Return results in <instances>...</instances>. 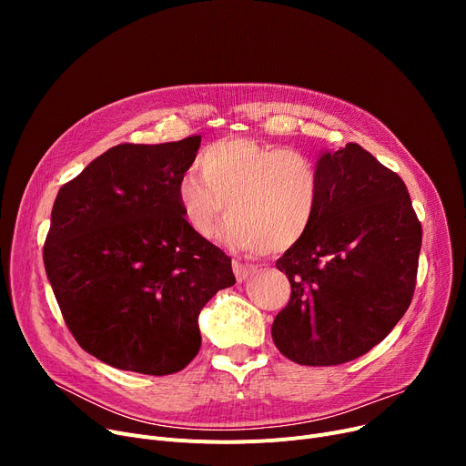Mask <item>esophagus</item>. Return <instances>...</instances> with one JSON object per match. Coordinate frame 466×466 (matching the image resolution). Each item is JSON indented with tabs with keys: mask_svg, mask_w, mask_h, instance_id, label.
<instances>
[{
	"mask_svg": "<svg viewBox=\"0 0 466 466\" xmlns=\"http://www.w3.org/2000/svg\"><path fill=\"white\" fill-rule=\"evenodd\" d=\"M232 268H234V274H236L238 281H246V279H249L257 272V266L255 264L241 262V260H234Z\"/></svg>",
	"mask_w": 466,
	"mask_h": 466,
	"instance_id": "34e87169",
	"label": "esophagus"
}]
</instances>
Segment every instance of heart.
<instances>
[{
    "instance_id": "obj_1",
    "label": "heart",
    "mask_w": 466,
    "mask_h": 466,
    "mask_svg": "<svg viewBox=\"0 0 466 466\" xmlns=\"http://www.w3.org/2000/svg\"><path fill=\"white\" fill-rule=\"evenodd\" d=\"M194 174L179 177L176 200L188 228L215 236L227 206L228 248L283 253L304 239L321 200V174L302 151L253 137H223L204 147Z\"/></svg>"
}]
</instances>
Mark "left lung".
<instances>
[{"label":"left lung","instance_id":"1","mask_svg":"<svg viewBox=\"0 0 466 466\" xmlns=\"http://www.w3.org/2000/svg\"><path fill=\"white\" fill-rule=\"evenodd\" d=\"M321 200L308 234L276 262L290 283L272 338L292 362H350L393 330L418 279L421 223L404 181L357 143L317 162Z\"/></svg>","mask_w":466,"mask_h":466}]
</instances>
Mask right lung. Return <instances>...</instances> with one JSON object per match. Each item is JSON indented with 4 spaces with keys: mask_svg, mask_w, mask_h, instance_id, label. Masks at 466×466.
Returning a JSON list of instances; mask_svg holds the SVG:
<instances>
[{
    "mask_svg": "<svg viewBox=\"0 0 466 466\" xmlns=\"http://www.w3.org/2000/svg\"><path fill=\"white\" fill-rule=\"evenodd\" d=\"M200 136L120 143L60 190L43 260L77 344L118 370L166 376L198 355V315L232 287V260L196 236L176 187Z\"/></svg>",
    "mask_w": 466,
    "mask_h": 466,
    "instance_id": "1",
    "label": "right lung"
}]
</instances>
